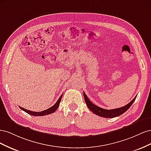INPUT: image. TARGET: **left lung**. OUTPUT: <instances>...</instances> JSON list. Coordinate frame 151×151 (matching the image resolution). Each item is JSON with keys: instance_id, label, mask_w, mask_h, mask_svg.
Masks as SVG:
<instances>
[{"instance_id": "left-lung-1", "label": "left lung", "mask_w": 151, "mask_h": 151, "mask_svg": "<svg viewBox=\"0 0 151 151\" xmlns=\"http://www.w3.org/2000/svg\"><path fill=\"white\" fill-rule=\"evenodd\" d=\"M84 97L85 99V102L86 103V105L88 106V108L90 110L93 112L96 115H97L99 116L104 117V118H114L116 116H118L123 113H124L126 111H127L129 108L132 106V104H133L134 101L135 100L136 96L132 100V101L127 104L125 106H123L120 108H116V109H106L102 108H100L96 105L94 104L92 102H91L88 96L86 95L85 93H84Z\"/></svg>"}]
</instances>
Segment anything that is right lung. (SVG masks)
<instances>
[{"label":"right lung","instance_id":"add662e5","mask_svg":"<svg viewBox=\"0 0 151 151\" xmlns=\"http://www.w3.org/2000/svg\"><path fill=\"white\" fill-rule=\"evenodd\" d=\"M62 94L60 96V97L59 98V99H58V101H57V103L55 104L53 106L50 107V108L46 109V110H44L42 111H40V112H35V111H29L28 110V109H24L23 108H22L21 106H19V108L22 109V110H23L24 111L26 112L27 113H28L29 115H33V116H45V115H49V114H51L53 112L57 110V109L58 108L59 106V104H60V103L61 101V99H62Z\"/></svg>","mask_w":151,"mask_h":151}]
</instances>
